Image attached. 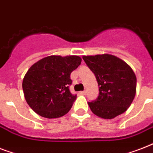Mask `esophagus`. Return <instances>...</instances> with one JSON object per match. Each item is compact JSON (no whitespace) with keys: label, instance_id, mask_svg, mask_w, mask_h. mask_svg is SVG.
<instances>
[{"label":"esophagus","instance_id":"esophagus-1","mask_svg":"<svg viewBox=\"0 0 153 153\" xmlns=\"http://www.w3.org/2000/svg\"><path fill=\"white\" fill-rule=\"evenodd\" d=\"M79 94H82V95H85V94H86V91H80V92H79Z\"/></svg>","mask_w":153,"mask_h":153}]
</instances>
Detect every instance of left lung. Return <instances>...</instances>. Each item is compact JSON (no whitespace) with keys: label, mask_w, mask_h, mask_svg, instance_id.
Wrapping results in <instances>:
<instances>
[{"label":"left lung","mask_w":153,"mask_h":153,"mask_svg":"<svg viewBox=\"0 0 153 153\" xmlns=\"http://www.w3.org/2000/svg\"><path fill=\"white\" fill-rule=\"evenodd\" d=\"M82 59L95 75L99 88L98 98L88 102L93 114L113 119L126 112L136 95L137 77L133 69L109 54L83 55Z\"/></svg>","instance_id":"1"}]
</instances>
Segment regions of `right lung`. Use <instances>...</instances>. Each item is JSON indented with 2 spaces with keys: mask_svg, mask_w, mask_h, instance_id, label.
Instances as JSON below:
<instances>
[{
  "mask_svg": "<svg viewBox=\"0 0 153 153\" xmlns=\"http://www.w3.org/2000/svg\"><path fill=\"white\" fill-rule=\"evenodd\" d=\"M78 55H50L35 62L23 79L25 100L33 111L46 118L67 114L77 95L69 90L71 73L81 64Z\"/></svg>",
  "mask_w": 153,
  "mask_h": 153,
  "instance_id": "right-lung-1",
  "label": "right lung"
}]
</instances>
